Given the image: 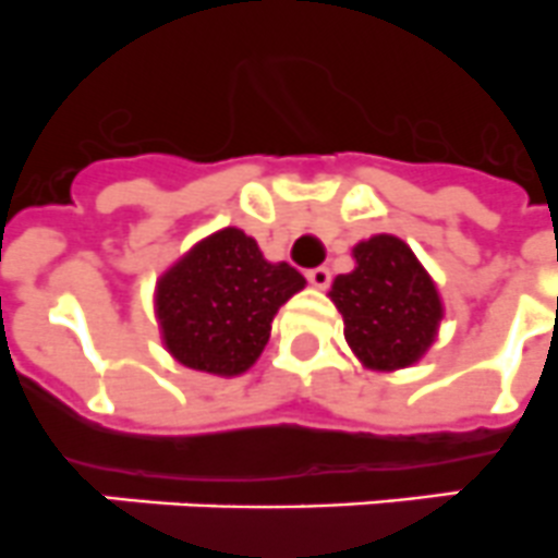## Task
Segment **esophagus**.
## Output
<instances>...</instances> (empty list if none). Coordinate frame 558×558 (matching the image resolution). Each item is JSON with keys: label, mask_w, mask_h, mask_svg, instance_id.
I'll list each match as a JSON object with an SVG mask.
<instances>
[{"label": "esophagus", "mask_w": 558, "mask_h": 558, "mask_svg": "<svg viewBox=\"0 0 558 558\" xmlns=\"http://www.w3.org/2000/svg\"><path fill=\"white\" fill-rule=\"evenodd\" d=\"M305 278H308V283L314 286V289H328V286H330V269L328 267L308 269V272H305Z\"/></svg>", "instance_id": "1"}]
</instances>
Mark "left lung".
I'll list each match as a JSON object with an SVG mask.
<instances>
[{
    "instance_id": "1",
    "label": "left lung",
    "mask_w": 558,
    "mask_h": 558,
    "mask_svg": "<svg viewBox=\"0 0 558 558\" xmlns=\"http://www.w3.org/2000/svg\"><path fill=\"white\" fill-rule=\"evenodd\" d=\"M355 269L339 275L330 300L344 339L366 369L391 373L420 361L441 323L436 283L398 235L380 233L353 247Z\"/></svg>"
}]
</instances>
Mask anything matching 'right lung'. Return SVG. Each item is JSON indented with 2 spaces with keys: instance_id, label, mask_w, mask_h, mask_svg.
I'll return each mask as SVG.
<instances>
[{
  "instance_id": "obj_1",
  "label": "right lung",
  "mask_w": 558,
  "mask_h": 558,
  "mask_svg": "<svg viewBox=\"0 0 558 558\" xmlns=\"http://www.w3.org/2000/svg\"><path fill=\"white\" fill-rule=\"evenodd\" d=\"M303 286L298 269L269 264L244 230H217L160 275V339L189 369L233 378L255 364L278 308Z\"/></svg>"
}]
</instances>
